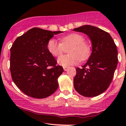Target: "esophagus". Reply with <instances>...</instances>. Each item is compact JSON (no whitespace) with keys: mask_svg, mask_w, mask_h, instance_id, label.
<instances>
[{"mask_svg":"<svg viewBox=\"0 0 126 126\" xmlns=\"http://www.w3.org/2000/svg\"><path fill=\"white\" fill-rule=\"evenodd\" d=\"M69 67H63V69H64V71H67V70H68Z\"/></svg>","mask_w":126,"mask_h":126,"instance_id":"34e87169","label":"esophagus"}]
</instances>
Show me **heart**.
<instances>
[{
    "label": "heart",
    "instance_id": "1",
    "mask_svg": "<svg viewBox=\"0 0 126 126\" xmlns=\"http://www.w3.org/2000/svg\"><path fill=\"white\" fill-rule=\"evenodd\" d=\"M83 36L79 33H71L60 39L61 43L55 39H51L47 43L48 51L52 56L59 57L63 53L64 48L70 46L68 49L69 55L63 56L58 59L57 62L63 67L76 64L81 61L85 60L88 57L90 49Z\"/></svg>",
    "mask_w": 126,
    "mask_h": 126
}]
</instances>
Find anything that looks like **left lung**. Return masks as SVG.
Listing matches in <instances>:
<instances>
[{"label":"left lung","instance_id":"1","mask_svg":"<svg viewBox=\"0 0 126 126\" xmlns=\"http://www.w3.org/2000/svg\"><path fill=\"white\" fill-rule=\"evenodd\" d=\"M73 30L87 34L92 43V52L87 62L81 69L76 68L74 88L84 97L97 96L111 83L118 64L117 46L110 34L98 27L85 25Z\"/></svg>","mask_w":126,"mask_h":126}]
</instances>
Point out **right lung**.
<instances>
[{
    "label": "right lung",
    "instance_id": "add662e5",
    "mask_svg": "<svg viewBox=\"0 0 126 126\" xmlns=\"http://www.w3.org/2000/svg\"><path fill=\"white\" fill-rule=\"evenodd\" d=\"M62 32L34 27L18 37L12 44L10 57L12 79L27 96L43 99L57 89V79L63 68L57 65L47 45L54 34Z\"/></svg>",
    "mask_w": 126,
    "mask_h": 126
}]
</instances>
